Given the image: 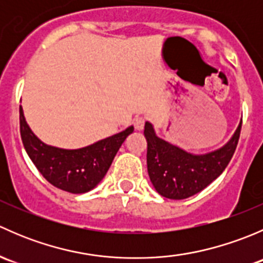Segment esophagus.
<instances>
[{
	"instance_id": "obj_1",
	"label": "esophagus",
	"mask_w": 263,
	"mask_h": 263,
	"mask_svg": "<svg viewBox=\"0 0 263 263\" xmlns=\"http://www.w3.org/2000/svg\"><path fill=\"white\" fill-rule=\"evenodd\" d=\"M134 126L137 131H142L145 126V118H142V117H136L134 121Z\"/></svg>"
}]
</instances>
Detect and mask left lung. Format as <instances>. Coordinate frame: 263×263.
<instances>
[{
    "label": "left lung",
    "mask_w": 263,
    "mask_h": 263,
    "mask_svg": "<svg viewBox=\"0 0 263 263\" xmlns=\"http://www.w3.org/2000/svg\"><path fill=\"white\" fill-rule=\"evenodd\" d=\"M240 128L242 121L224 146L195 155L156 136L153 124L146 122L147 172L156 192L171 200H183L201 192L228 166L237 148Z\"/></svg>",
    "instance_id": "1"
}]
</instances>
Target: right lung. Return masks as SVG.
<instances>
[{
    "label": "right lung",
    "instance_id": "add662e5",
    "mask_svg": "<svg viewBox=\"0 0 263 263\" xmlns=\"http://www.w3.org/2000/svg\"><path fill=\"white\" fill-rule=\"evenodd\" d=\"M132 132L134 126L76 150L49 146L33 134L20 105V135L29 158L50 184L70 193H85L97 187Z\"/></svg>",
    "mask_w": 263,
    "mask_h": 263
}]
</instances>
